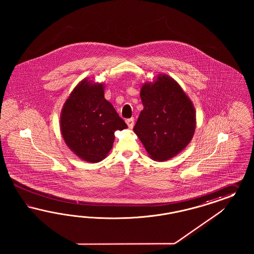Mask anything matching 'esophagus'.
Instances as JSON below:
<instances>
[{
  "label": "esophagus",
  "instance_id": "esophagus-1",
  "mask_svg": "<svg viewBox=\"0 0 254 254\" xmlns=\"http://www.w3.org/2000/svg\"><path fill=\"white\" fill-rule=\"evenodd\" d=\"M126 123L128 126L129 128H133V127H134V118L127 119V120H126Z\"/></svg>",
  "mask_w": 254,
  "mask_h": 254
}]
</instances>
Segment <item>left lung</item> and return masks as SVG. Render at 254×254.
Returning a JSON list of instances; mask_svg holds the SVG:
<instances>
[{
	"label": "left lung",
	"mask_w": 254,
	"mask_h": 254,
	"mask_svg": "<svg viewBox=\"0 0 254 254\" xmlns=\"http://www.w3.org/2000/svg\"><path fill=\"white\" fill-rule=\"evenodd\" d=\"M143 110L133 130L155 161H167L192 140L196 117L192 100L182 86L160 73L140 88Z\"/></svg>",
	"instance_id": "obj_1"
}]
</instances>
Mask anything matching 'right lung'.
Instances as JSON below:
<instances>
[{
    "label": "right lung",
    "instance_id": "1",
    "mask_svg": "<svg viewBox=\"0 0 254 254\" xmlns=\"http://www.w3.org/2000/svg\"><path fill=\"white\" fill-rule=\"evenodd\" d=\"M105 85L85 78L62 107L61 131L69 150L84 161H102L112 150L115 132L127 127L104 98Z\"/></svg>",
    "mask_w": 254,
    "mask_h": 254
}]
</instances>
